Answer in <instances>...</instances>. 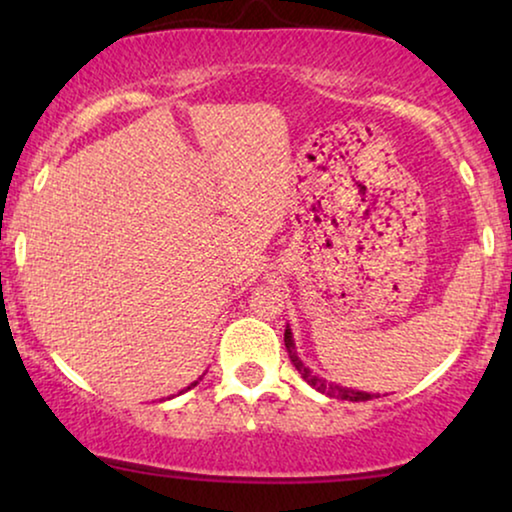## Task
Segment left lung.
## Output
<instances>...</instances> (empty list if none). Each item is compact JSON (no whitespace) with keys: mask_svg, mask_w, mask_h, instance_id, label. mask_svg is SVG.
I'll return each mask as SVG.
<instances>
[{"mask_svg":"<svg viewBox=\"0 0 512 512\" xmlns=\"http://www.w3.org/2000/svg\"><path fill=\"white\" fill-rule=\"evenodd\" d=\"M284 345H286L289 359H291L293 366H296L300 377H303V380L310 384V387L321 391V394H326V396H331V398H340V401H370V398L377 396V394H368V391H359V389H352V387H342V384L328 382V380H324V377L314 375L312 370L305 366L303 359H300V356H298L296 342H293V333H291L289 326H286V331H284Z\"/></svg>","mask_w":512,"mask_h":512,"instance_id":"obj_1","label":"left lung"}]
</instances>
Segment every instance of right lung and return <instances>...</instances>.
<instances>
[{"label":"right lung","instance_id":"add662e5","mask_svg":"<svg viewBox=\"0 0 512 512\" xmlns=\"http://www.w3.org/2000/svg\"><path fill=\"white\" fill-rule=\"evenodd\" d=\"M200 380H202V377H198V380H195V382H191V384H188V387H186V389H181V391H179V394H184V391H188V389H193V387H195V384H198Z\"/></svg>","mask_w":512,"mask_h":512}]
</instances>
